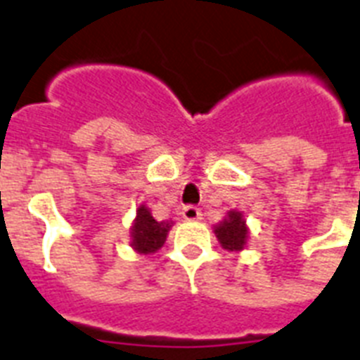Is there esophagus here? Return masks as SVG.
Returning <instances> with one entry per match:
<instances>
[{
    "mask_svg": "<svg viewBox=\"0 0 360 360\" xmlns=\"http://www.w3.org/2000/svg\"><path fill=\"white\" fill-rule=\"evenodd\" d=\"M182 215H184V219H186V221H198L202 214H200V210H198L197 206L189 204V206H184Z\"/></svg>",
    "mask_w": 360,
    "mask_h": 360,
    "instance_id": "34e87169",
    "label": "esophagus"
}]
</instances>
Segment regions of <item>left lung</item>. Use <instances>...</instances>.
Returning a JSON list of instances; mask_svg holds the SVG:
<instances>
[{
    "label": "left lung",
    "instance_id": "8db88e82",
    "mask_svg": "<svg viewBox=\"0 0 360 360\" xmlns=\"http://www.w3.org/2000/svg\"><path fill=\"white\" fill-rule=\"evenodd\" d=\"M217 240L226 251H241L247 243V230L245 219L240 212H229V217L223 219L219 225L214 229Z\"/></svg>",
    "mask_w": 360,
    "mask_h": 360
}]
</instances>
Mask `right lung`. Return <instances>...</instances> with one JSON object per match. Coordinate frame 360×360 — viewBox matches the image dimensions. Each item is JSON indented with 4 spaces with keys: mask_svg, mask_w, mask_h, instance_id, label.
Returning <instances> with one entry per match:
<instances>
[{
    "mask_svg": "<svg viewBox=\"0 0 360 360\" xmlns=\"http://www.w3.org/2000/svg\"><path fill=\"white\" fill-rule=\"evenodd\" d=\"M171 225V221H156L152 217L150 210L139 206L131 226V247L141 255L156 252L165 243Z\"/></svg>",
    "mask_w": 360,
    "mask_h": 360,
    "instance_id": "add662e5",
    "label": "right lung"
}]
</instances>
